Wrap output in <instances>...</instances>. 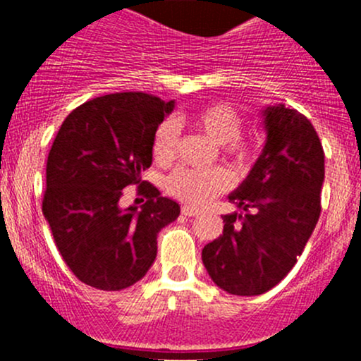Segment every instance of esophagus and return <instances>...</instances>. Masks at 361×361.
Listing matches in <instances>:
<instances>
[{
	"instance_id": "34e87169",
	"label": "esophagus",
	"mask_w": 361,
	"mask_h": 361,
	"mask_svg": "<svg viewBox=\"0 0 361 361\" xmlns=\"http://www.w3.org/2000/svg\"><path fill=\"white\" fill-rule=\"evenodd\" d=\"M197 213H199V207H194V206L181 207V214H183V216H195Z\"/></svg>"
}]
</instances>
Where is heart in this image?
Listing matches in <instances>:
<instances>
[{"instance_id": "1", "label": "heart", "mask_w": 361, "mask_h": 361, "mask_svg": "<svg viewBox=\"0 0 361 361\" xmlns=\"http://www.w3.org/2000/svg\"><path fill=\"white\" fill-rule=\"evenodd\" d=\"M190 126L206 134L216 145H224L225 150L235 159L245 162L251 157L248 145L238 141L241 134L243 120L239 113L228 104H209L188 116ZM178 129L173 120H166L159 126L154 137V157L159 162H167L174 154ZM228 187V176L224 169H188L180 167L167 178V190L180 201L188 204H204Z\"/></svg>"}]
</instances>
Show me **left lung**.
Listing matches in <instances>:
<instances>
[{"mask_svg":"<svg viewBox=\"0 0 361 361\" xmlns=\"http://www.w3.org/2000/svg\"><path fill=\"white\" fill-rule=\"evenodd\" d=\"M265 143L228 194L224 234L204 246L202 264L224 292L253 297L274 288L297 264L318 224L325 154L312 123L285 104L262 110Z\"/></svg>","mask_w":361,"mask_h":361,"instance_id":"left-lung-1","label":"left lung"}]
</instances>
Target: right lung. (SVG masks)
Returning a JSON list of instances; mask_svg holds the SVG:
<instances>
[{"instance_id": "obj_1", "label": "right lung", "mask_w": 361, "mask_h": 361, "mask_svg": "<svg viewBox=\"0 0 361 361\" xmlns=\"http://www.w3.org/2000/svg\"><path fill=\"white\" fill-rule=\"evenodd\" d=\"M174 101L143 92L101 96L73 110L49 160L43 216L73 274L116 292L140 281L157 257V235L180 216V204L142 183L141 208L119 204L127 184L141 183L154 137Z\"/></svg>"}]
</instances>
